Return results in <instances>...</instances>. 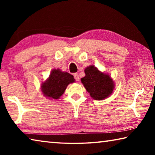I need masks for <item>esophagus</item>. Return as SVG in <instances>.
<instances>
[{"label": "esophagus", "mask_w": 155, "mask_h": 155, "mask_svg": "<svg viewBox=\"0 0 155 155\" xmlns=\"http://www.w3.org/2000/svg\"><path fill=\"white\" fill-rule=\"evenodd\" d=\"M74 77L76 81H79V80H80L79 76H78V74H77V73H75V74H74Z\"/></svg>", "instance_id": "obj_1"}]
</instances>
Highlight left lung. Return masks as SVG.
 Masks as SVG:
<instances>
[{
    "label": "left lung",
    "mask_w": 155,
    "mask_h": 155,
    "mask_svg": "<svg viewBox=\"0 0 155 155\" xmlns=\"http://www.w3.org/2000/svg\"><path fill=\"white\" fill-rule=\"evenodd\" d=\"M85 73V76L81 79V83L91 98L101 101L111 95L114 90V82L109 74L99 71L94 65L86 68Z\"/></svg>",
    "instance_id": "8db88e82"
}]
</instances>
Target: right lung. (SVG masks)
Here are the masks:
<instances>
[{"label": "right lung", "mask_w": 155, "mask_h": 155, "mask_svg": "<svg viewBox=\"0 0 155 155\" xmlns=\"http://www.w3.org/2000/svg\"><path fill=\"white\" fill-rule=\"evenodd\" d=\"M74 81V77L69 73L53 69L49 77L41 84V90L46 98L57 100L63 95L67 86Z\"/></svg>", "instance_id": "1"}]
</instances>
